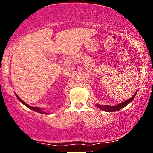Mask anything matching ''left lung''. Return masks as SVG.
I'll return each mask as SVG.
<instances>
[{"label": "left lung", "mask_w": 153, "mask_h": 153, "mask_svg": "<svg viewBox=\"0 0 153 153\" xmlns=\"http://www.w3.org/2000/svg\"><path fill=\"white\" fill-rule=\"evenodd\" d=\"M137 93V91L136 92L134 95L131 98H129V100H126V101L122 102V103H120L117 104L116 106H110V105H102V104H96V106L100 109L102 111H104L106 112H114V111H118L120 110L121 108H124L125 106H126L127 104H129L130 102H132V100L134 99L136 94Z\"/></svg>", "instance_id": "left-lung-1"}]
</instances>
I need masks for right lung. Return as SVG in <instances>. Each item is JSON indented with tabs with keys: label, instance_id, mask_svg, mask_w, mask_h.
Returning a JSON list of instances; mask_svg holds the SVG:
<instances>
[{
	"label": "right lung",
	"instance_id": "right-lung-1",
	"mask_svg": "<svg viewBox=\"0 0 153 153\" xmlns=\"http://www.w3.org/2000/svg\"><path fill=\"white\" fill-rule=\"evenodd\" d=\"M15 95H16V97H17V99L19 100V101L22 102V103L24 104V105H25L26 106H27V107L28 108H30V109H32L33 111H36V112H38V113H40V114H47V115H48V114H48V113H47V112H45L41 108H39V107H33V106H30V105H28V104H27L26 102H24V101H23V100L21 99V98L19 97V96L16 95V94L15 93Z\"/></svg>",
	"mask_w": 153,
	"mask_h": 153
}]
</instances>
